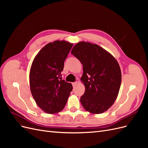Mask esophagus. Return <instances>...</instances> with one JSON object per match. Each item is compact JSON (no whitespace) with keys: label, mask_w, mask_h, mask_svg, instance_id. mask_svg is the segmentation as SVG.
<instances>
[{"label":"esophagus","mask_w":148,"mask_h":148,"mask_svg":"<svg viewBox=\"0 0 148 148\" xmlns=\"http://www.w3.org/2000/svg\"><path fill=\"white\" fill-rule=\"evenodd\" d=\"M77 84V82H73V83H72V85H73V87H75V86H76V85Z\"/></svg>","instance_id":"esophagus-1"}]
</instances>
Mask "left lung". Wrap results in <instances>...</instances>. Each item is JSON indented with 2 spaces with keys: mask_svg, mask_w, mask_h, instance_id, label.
Wrapping results in <instances>:
<instances>
[{
  "mask_svg": "<svg viewBox=\"0 0 148 148\" xmlns=\"http://www.w3.org/2000/svg\"><path fill=\"white\" fill-rule=\"evenodd\" d=\"M71 53L83 66V107L91 114L103 113L113 105L119 92L122 74L117 61L105 49L88 42L77 43Z\"/></svg>",
  "mask_w": 148,
  "mask_h": 148,
  "instance_id": "left-lung-1",
  "label": "left lung"
}]
</instances>
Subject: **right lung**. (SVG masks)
I'll list each match as a JSON object with an SVG mask.
<instances>
[{
	"instance_id": "right-lung-1",
	"label": "right lung",
	"mask_w": 148,
	"mask_h": 148,
	"mask_svg": "<svg viewBox=\"0 0 148 148\" xmlns=\"http://www.w3.org/2000/svg\"><path fill=\"white\" fill-rule=\"evenodd\" d=\"M73 44L65 41L48 43L40 51L29 72L31 92L37 105L47 114L64 108L72 85L62 79L64 62Z\"/></svg>"
}]
</instances>
